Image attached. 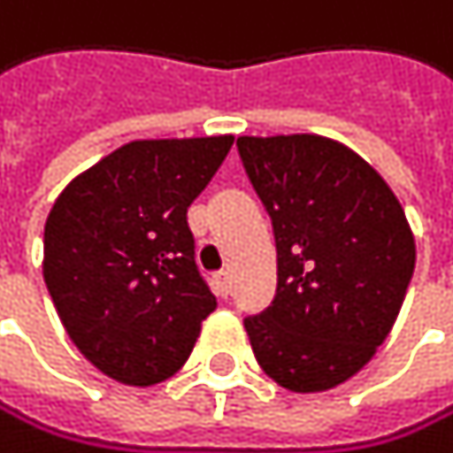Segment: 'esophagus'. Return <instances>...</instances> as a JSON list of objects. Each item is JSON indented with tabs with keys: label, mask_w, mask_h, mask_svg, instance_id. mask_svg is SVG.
Masks as SVG:
<instances>
[{
	"label": "esophagus",
	"mask_w": 453,
	"mask_h": 453,
	"mask_svg": "<svg viewBox=\"0 0 453 453\" xmlns=\"http://www.w3.org/2000/svg\"><path fill=\"white\" fill-rule=\"evenodd\" d=\"M214 285H217V293L222 296V299H228V293H231V274L228 272H217L214 274Z\"/></svg>",
	"instance_id": "1"
}]
</instances>
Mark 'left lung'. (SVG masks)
Wrapping results in <instances>:
<instances>
[{
    "label": "left lung",
    "mask_w": 453,
    "mask_h": 453,
    "mask_svg": "<svg viewBox=\"0 0 453 453\" xmlns=\"http://www.w3.org/2000/svg\"><path fill=\"white\" fill-rule=\"evenodd\" d=\"M277 242V293L244 318L252 353L288 391H326L383 345L405 302L416 244L375 168L320 135L239 138Z\"/></svg>",
    "instance_id": "8db88e82"
}]
</instances>
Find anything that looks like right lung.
<instances>
[{
    "instance_id": "add662e5",
    "label": "right lung",
    "mask_w": 453,
    "mask_h": 453,
    "mask_svg": "<svg viewBox=\"0 0 453 453\" xmlns=\"http://www.w3.org/2000/svg\"><path fill=\"white\" fill-rule=\"evenodd\" d=\"M231 135L133 141L73 179L45 219L42 277L75 348L127 386L181 370L217 299L187 225Z\"/></svg>"
}]
</instances>
